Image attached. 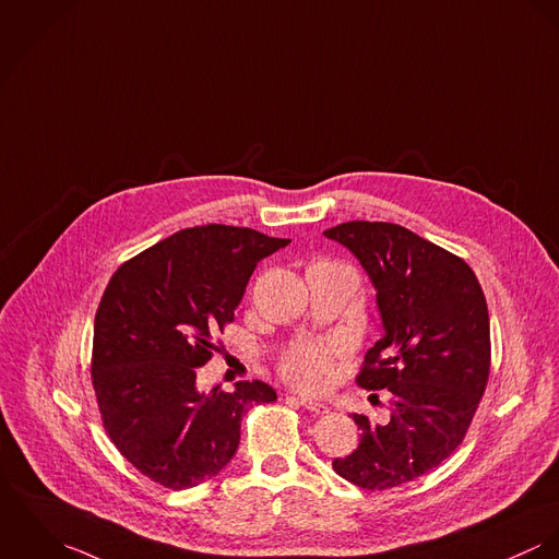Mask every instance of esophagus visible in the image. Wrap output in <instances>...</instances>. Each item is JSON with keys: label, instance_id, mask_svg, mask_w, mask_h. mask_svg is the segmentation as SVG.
I'll use <instances>...</instances> for the list:
<instances>
[{"label": "esophagus", "instance_id": "esophagus-1", "mask_svg": "<svg viewBox=\"0 0 559 559\" xmlns=\"http://www.w3.org/2000/svg\"><path fill=\"white\" fill-rule=\"evenodd\" d=\"M292 401H296L298 405H302L305 409H309V412H314V414H328V412H330L325 403H319V401H314V399H309V396H292Z\"/></svg>", "mask_w": 559, "mask_h": 559}]
</instances>
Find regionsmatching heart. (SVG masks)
I'll return each mask as SVG.
<instances>
[{
  "mask_svg": "<svg viewBox=\"0 0 559 559\" xmlns=\"http://www.w3.org/2000/svg\"><path fill=\"white\" fill-rule=\"evenodd\" d=\"M283 374L302 390H323L332 374V352L323 345H302L283 360Z\"/></svg>",
  "mask_w": 559,
  "mask_h": 559,
  "instance_id": "obj_1",
  "label": "heart"
}]
</instances>
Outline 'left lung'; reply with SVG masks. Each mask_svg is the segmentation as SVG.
<instances>
[{"label":"left lung","mask_w":559,"mask_h":559,"mask_svg":"<svg viewBox=\"0 0 559 559\" xmlns=\"http://www.w3.org/2000/svg\"><path fill=\"white\" fill-rule=\"evenodd\" d=\"M371 278L383 334L358 383L394 394L390 420L354 414L358 448L334 459L345 480L383 491L437 467L463 441L491 369L489 310L474 270L392 223L352 221L323 231Z\"/></svg>","instance_id":"1"}]
</instances>
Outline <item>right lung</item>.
<instances>
[{"mask_svg": "<svg viewBox=\"0 0 559 559\" xmlns=\"http://www.w3.org/2000/svg\"><path fill=\"white\" fill-rule=\"evenodd\" d=\"M292 240L203 225L150 247L111 276L94 319L92 381L103 425L126 459L180 491L236 454L252 405L276 401L263 381L197 390L214 336L234 321L257 263Z\"/></svg>", "mask_w": 559, "mask_h": 559, "instance_id": "obj_1", "label": "right lung"}]
</instances>
